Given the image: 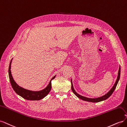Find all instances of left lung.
I'll return each mask as SVG.
<instances>
[{"instance_id": "obj_1", "label": "left lung", "mask_w": 127, "mask_h": 127, "mask_svg": "<svg viewBox=\"0 0 127 127\" xmlns=\"http://www.w3.org/2000/svg\"><path fill=\"white\" fill-rule=\"evenodd\" d=\"M120 67H119V71H118V77H117V79L116 80V82L115 83V84H114L113 86L112 87V88L107 92V93L105 94L104 95L102 96H101L99 97H97V98H88L86 97H84L83 96H82L79 95V94H78L77 92L75 91L74 87H73V84H72V79H71V90L72 91L73 93H74L76 96H77L78 98H79L80 99H82V100L85 101H88V102H93V103H96V102H101L104 100H105L107 98H108L110 96L112 95V94L113 93V92H114V91L115 90L116 88V86L117 85V84L118 83V82L119 80V79H120Z\"/></svg>"}]
</instances>
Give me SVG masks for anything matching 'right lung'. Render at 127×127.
<instances>
[{
	"label": "right lung",
	"instance_id": "1",
	"mask_svg": "<svg viewBox=\"0 0 127 127\" xmlns=\"http://www.w3.org/2000/svg\"><path fill=\"white\" fill-rule=\"evenodd\" d=\"M12 59L11 60L10 64L9 66L8 69V74L10 82L11 85L12 86L13 90L18 95L21 96L23 98L27 99V100H31V101H37L47 96L51 90V80L54 79L56 75L51 78V80L50 81L48 86L46 87L43 90L39 91H33L26 90L25 88H23L19 86L18 84L15 82L14 79L11 73V63Z\"/></svg>",
	"mask_w": 127,
	"mask_h": 127
}]
</instances>
